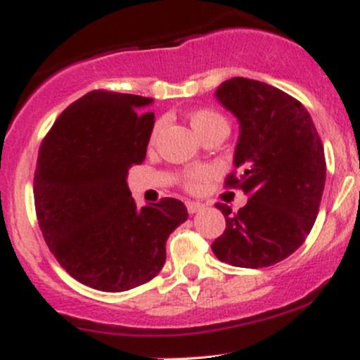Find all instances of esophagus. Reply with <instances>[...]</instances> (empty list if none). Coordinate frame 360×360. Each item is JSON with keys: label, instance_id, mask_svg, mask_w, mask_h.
I'll list each match as a JSON object with an SVG mask.
<instances>
[{"label": "esophagus", "instance_id": "obj_1", "mask_svg": "<svg viewBox=\"0 0 360 360\" xmlns=\"http://www.w3.org/2000/svg\"><path fill=\"white\" fill-rule=\"evenodd\" d=\"M186 208H188V212L193 214V213L201 212V210L205 208V205L203 203H198V201H188V203H186Z\"/></svg>", "mask_w": 360, "mask_h": 360}]
</instances>
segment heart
Here are the masks:
<instances>
[{
  "label": "heart",
  "instance_id": "b5f03b06",
  "mask_svg": "<svg viewBox=\"0 0 360 360\" xmlns=\"http://www.w3.org/2000/svg\"><path fill=\"white\" fill-rule=\"evenodd\" d=\"M189 123H191L193 130L196 131L200 137L208 134V131L214 130V128H229V123H226V118L223 117L221 113H218L217 110L213 108H198L193 110L191 113L188 115ZM162 128V123L157 122L154 128L150 131V137H148V147H154L157 143V137H159V131ZM210 174L208 167H194L186 171L183 174V186L186 189H196L198 186L203 179H206Z\"/></svg>",
  "mask_w": 360,
  "mask_h": 360
}]
</instances>
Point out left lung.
Wrapping results in <instances>:
<instances>
[{
	"mask_svg": "<svg viewBox=\"0 0 360 360\" xmlns=\"http://www.w3.org/2000/svg\"><path fill=\"white\" fill-rule=\"evenodd\" d=\"M217 98L240 123L237 169L225 188H240L249 201L237 213L217 203L226 229L212 250L230 266H272L298 249L315 225L326 176L323 143L307 108L274 86L232 77Z\"/></svg>",
	"mask_w": 360,
	"mask_h": 360,
	"instance_id": "8db88e82",
	"label": "left lung"
}]
</instances>
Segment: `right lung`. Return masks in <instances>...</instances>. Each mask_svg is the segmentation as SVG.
I'll return each instance as SVG.
<instances>
[{
  "instance_id": "right-lung-1",
  "label": "right lung",
  "mask_w": 360,
  "mask_h": 360,
  "mask_svg": "<svg viewBox=\"0 0 360 360\" xmlns=\"http://www.w3.org/2000/svg\"><path fill=\"white\" fill-rule=\"evenodd\" d=\"M150 98L94 89L69 105L42 140L35 212L49 249L74 279L106 292L148 283L188 210L176 198L139 208L127 186L154 128Z\"/></svg>"
}]
</instances>
